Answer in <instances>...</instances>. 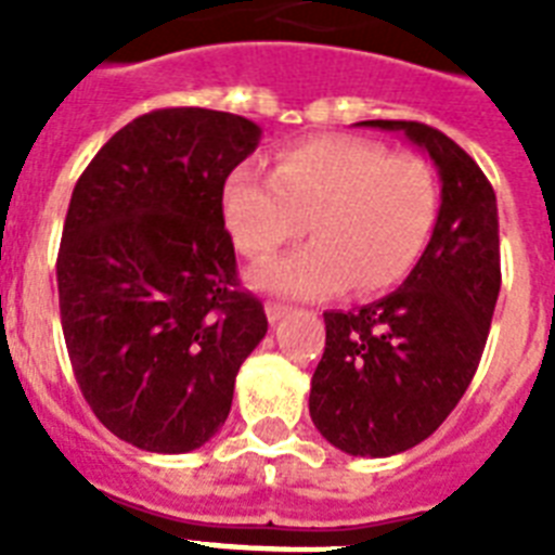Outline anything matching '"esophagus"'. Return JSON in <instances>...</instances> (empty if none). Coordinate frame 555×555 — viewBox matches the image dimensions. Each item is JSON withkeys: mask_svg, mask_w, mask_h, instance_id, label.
I'll list each match as a JSON object with an SVG mask.
<instances>
[{"mask_svg": "<svg viewBox=\"0 0 555 555\" xmlns=\"http://www.w3.org/2000/svg\"><path fill=\"white\" fill-rule=\"evenodd\" d=\"M287 311H291V308H287V305H282V302H268V305H264V313H268L270 322H279V320H282V317H285Z\"/></svg>", "mask_w": 555, "mask_h": 555, "instance_id": "34e87169", "label": "esophagus"}]
</instances>
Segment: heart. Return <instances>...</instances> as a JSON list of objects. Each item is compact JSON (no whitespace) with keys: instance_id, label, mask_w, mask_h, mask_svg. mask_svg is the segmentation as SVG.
<instances>
[{"instance_id":"b5f03b06","label":"heart","mask_w":555,"mask_h":555,"mask_svg":"<svg viewBox=\"0 0 555 555\" xmlns=\"http://www.w3.org/2000/svg\"><path fill=\"white\" fill-rule=\"evenodd\" d=\"M435 209L438 184L426 160L360 138L291 146L273 176L242 164L221 190L227 233L247 259H264L311 227L317 242L253 273L259 291L291 299L391 287L421 256Z\"/></svg>"}]
</instances>
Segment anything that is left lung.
Wrapping results in <instances>:
<instances>
[{
    "mask_svg": "<svg viewBox=\"0 0 555 555\" xmlns=\"http://www.w3.org/2000/svg\"><path fill=\"white\" fill-rule=\"evenodd\" d=\"M400 132L438 169L440 209L426 250L388 296L325 311V354L313 371V426L339 452L388 457L447 421L481 363L501 291L499 204L481 167L438 129L363 120Z\"/></svg>",
    "mask_w": 555,
    "mask_h": 555,
    "instance_id": "obj_1",
    "label": "left lung"
}]
</instances>
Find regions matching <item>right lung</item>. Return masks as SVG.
<instances>
[{
	"mask_svg": "<svg viewBox=\"0 0 555 555\" xmlns=\"http://www.w3.org/2000/svg\"><path fill=\"white\" fill-rule=\"evenodd\" d=\"M261 129L212 108L134 117L72 192L56 256L74 377L98 421L146 452L181 455L224 426L235 374L268 334L235 287L227 176Z\"/></svg>",
	"mask_w": 555,
	"mask_h": 555,
	"instance_id": "obj_1",
	"label": "right lung"
}]
</instances>
